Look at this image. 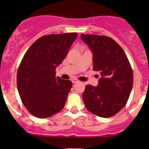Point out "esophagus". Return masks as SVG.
<instances>
[{"instance_id":"1","label":"esophagus","mask_w":149,"mask_h":149,"mask_svg":"<svg viewBox=\"0 0 149 149\" xmlns=\"http://www.w3.org/2000/svg\"><path fill=\"white\" fill-rule=\"evenodd\" d=\"M72 82H73V83H78V82H79V81H78L77 79H72Z\"/></svg>"}]
</instances>
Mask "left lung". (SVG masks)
Returning a JSON list of instances; mask_svg holds the SVG:
<instances>
[{
  "label": "left lung",
  "instance_id": "left-lung-1",
  "mask_svg": "<svg viewBox=\"0 0 149 149\" xmlns=\"http://www.w3.org/2000/svg\"><path fill=\"white\" fill-rule=\"evenodd\" d=\"M81 37L92 52L93 70L100 76L97 86H86L84 104L91 113L110 118L125 106L130 97L133 84L131 65L123 48L110 37L84 34Z\"/></svg>",
  "mask_w": 149,
  "mask_h": 149
}]
</instances>
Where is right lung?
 <instances>
[{
	"label": "right lung",
	"instance_id": "add662e5",
	"mask_svg": "<svg viewBox=\"0 0 149 149\" xmlns=\"http://www.w3.org/2000/svg\"><path fill=\"white\" fill-rule=\"evenodd\" d=\"M77 35L75 32L45 35L25 53L18 69L17 88L22 103L34 116L47 118L63 109L72 82L55 77V69Z\"/></svg>",
	"mask_w": 149,
	"mask_h": 149
}]
</instances>
